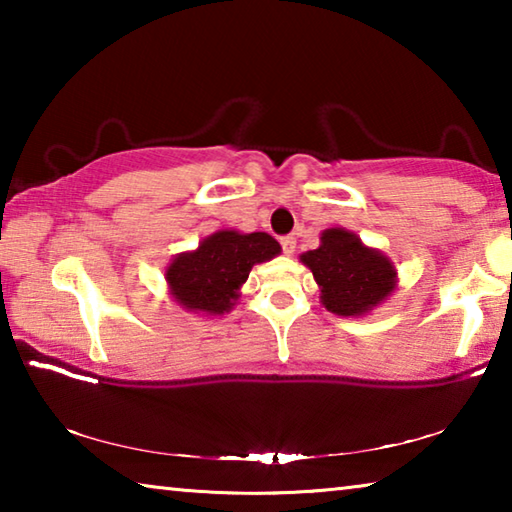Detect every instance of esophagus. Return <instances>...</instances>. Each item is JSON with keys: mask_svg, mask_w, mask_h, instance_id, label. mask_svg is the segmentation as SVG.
<instances>
[{"mask_svg": "<svg viewBox=\"0 0 512 512\" xmlns=\"http://www.w3.org/2000/svg\"><path fill=\"white\" fill-rule=\"evenodd\" d=\"M280 244H282V250L287 255H293V250H296V237L293 235H287V237H282L280 239Z\"/></svg>", "mask_w": 512, "mask_h": 512, "instance_id": "obj_1", "label": "esophagus"}]
</instances>
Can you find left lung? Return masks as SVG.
<instances>
[{
    "label": "left lung",
    "mask_w": 512,
    "mask_h": 512,
    "mask_svg": "<svg viewBox=\"0 0 512 512\" xmlns=\"http://www.w3.org/2000/svg\"><path fill=\"white\" fill-rule=\"evenodd\" d=\"M320 287V302L336 316H363L381 305L397 287L391 259L361 244L354 232L329 228L320 246L300 255Z\"/></svg>",
    "instance_id": "left-lung-1"
}]
</instances>
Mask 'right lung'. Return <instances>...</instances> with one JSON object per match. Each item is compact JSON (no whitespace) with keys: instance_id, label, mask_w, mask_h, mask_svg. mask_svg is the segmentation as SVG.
<instances>
[{"instance_id":"obj_1","label":"right lung","mask_w":512,"mask_h":512,"mask_svg":"<svg viewBox=\"0 0 512 512\" xmlns=\"http://www.w3.org/2000/svg\"><path fill=\"white\" fill-rule=\"evenodd\" d=\"M280 250L266 232L241 235L237 230H219L192 253L173 257L164 275L180 307L194 314L221 316L235 307L250 268L280 255Z\"/></svg>"}]
</instances>
